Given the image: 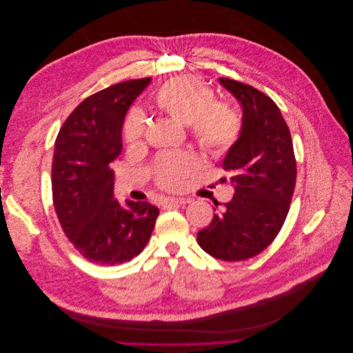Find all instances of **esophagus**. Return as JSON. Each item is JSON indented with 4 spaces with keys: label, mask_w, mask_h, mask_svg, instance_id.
<instances>
[{
    "label": "esophagus",
    "mask_w": 353,
    "mask_h": 353,
    "mask_svg": "<svg viewBox=\"0 0 353 353\" xmlns=\"http://www.w3.org/2000/svg\"><path fill=\"white\" fill-rule=\"evenodd\" d=\"M188 200L187 199H184V197H166V199H163V201H162V205L165 206V208H170V206H179V205H185Z\"/></svg>",
    "instance_id": "1"
}]
</instances>
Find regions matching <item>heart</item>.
I'll return each mask as SVG.
<instances>
[{
    "label": "heart",
    "mask_w": 353,
    "mask_h": 353,
    "mask_svg": "<svg viewBox=\"0 0 353 353\" xmlns=\"http://www.w3.org/2000/svg\"><path fill=\"white\" fill-rule=\"evenodd\" d=\"M154 104L172 119L190 125L194 140L213 154H222L237 143L243 119L234 105L215 101L206 83L193 77H176L165 82L154 95ZM143 114L134 110L123 123L126 143L137 144L145 135ZM197 166V159L190 153H168L159 159L156 178L160 185L176 188Z\"/></svg>",
    "instance_id": "b5f03b06"
}]
</instances>
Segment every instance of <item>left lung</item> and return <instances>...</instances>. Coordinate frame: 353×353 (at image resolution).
Instances as JSON below:
<instances>
[{"label":"left lung","instance_id":"obj_1","mask_svg":"<svg viewBox=\"0 0 353 353\" xmlns=\"http://www.w3.org/2000/svg\"><path fill=\"white\" fill-rule=\"evenodd\" d=\"M219 82L243 109L241 135L222 162L236 193L197 232V243L213 258L234 262L259 254L280 232L297 170L292 135L279 105L252 85L228 78Z\"/></svg>","mask_w":353,"mask_h":353}]
</instances>
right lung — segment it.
<instances>
[{
	"label": "right lung",
	"mask_w": 353,
	"mask_h": 353,
	"mask_svg": "<svg viewBox=\"0 0 353 353\" xmlns=\"http://www.w3.org/2000/svg\"><path fill=\"white\" fill-rule=\"evenodd\" d=\"M150 78L125 81L85 99L60 128L51 169L52 203L70 243L85 259L117 265L140 254L159 209L113 197L110 163L122 152V125Z\"/></svg>",
	"instance_id": "add662e5"
}]
</instances>
